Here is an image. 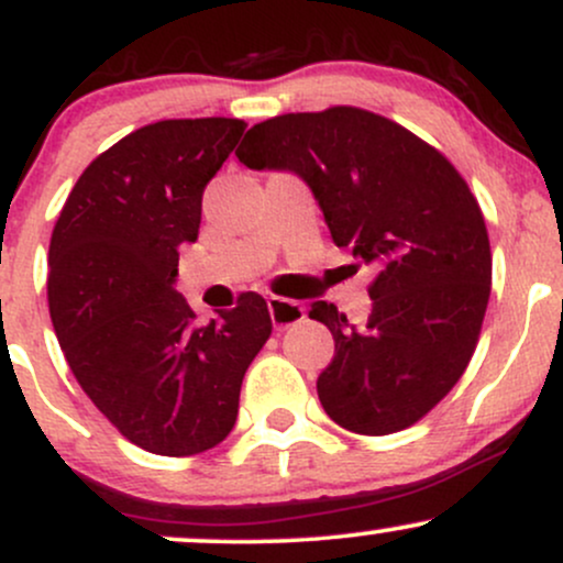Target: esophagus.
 Returning a JSON list of instances; mask_svg holds the SVG:
<instances>
[{
	"mask_svg": "<svg viewBox=\"0 0 563 563\" xmlns=\"http://www.w3.org/2000/svg\"><path fill=\"white\" fill-rule=\"evenodd\" d=\"M267 309H269V318H273L275 328L296 325V322H301L303 318H307V312H303L301 303H296L290 299H280V296H269Z\"/></svg>",
	"mask_w": 563,
	"mask_h": 563,
	"instance_id": "esophagus-1",
	"label": "esophagus"
}]
</instances>
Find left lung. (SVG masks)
Instances as JSON below:
<instances>
[{
    "label": "left lung",
    "mask_w": 563,
    "mask_h": 563,
    "mask_svg": "<svg viewBox=\"0 0 563 563\" xmlns=\"http://www.w3.org/2000/svg\"><path fill=\"white\" fill-rule=\"evenodd\" d=\"M235 156L299 174L333 243L376 269L363 325L328 301L309 309L335 341L318 378L328 416L367 437L421 421L466 371L489 301L487 224L466 179L429 142L352 106L254 124Z\"/></svg>",
    "instance_id": "obj_1"
}]
</instances>
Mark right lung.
<instances>
[{
	"label": "right lung",
	"instance_id": "obj_1",
	"mask_svg": "<svg viewBox=\"0 0 563 563\" xmlns=\"http://www.w3.org/2000/svg\"><path fill=\"white\" fill-rule=\"evenodd\" d=\"M243 129L166 119L126 134L84 169L49 241V318L70 371L156 455H198L230 434L245 371L273 333L254 290L206 325L174 290L179 245L196 243L206 185Z\"/></svg>",
	"mask_w": 563,
	"mask_h": 563
}]
</instances>
